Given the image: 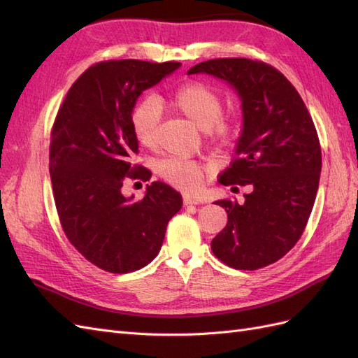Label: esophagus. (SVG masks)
Segmentation results:
<instances>
[{"instance_id": "34e87169", "label": "esophagus", "mask_w": 358, "mask_h": 358, "mask_svg": "<svg viewBox=\"0 0 358 358\" xmlns=\"http://www.w3.org/2000/svg\"><path fill=\"white\" fill-rule=\"evenodd\" d=\"M201 201L199 200V199H196V197H191V196H188V194H185V196H183V204L185 206H192V204H200Z\"/></svg>"}]
</instances>
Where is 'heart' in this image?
Masks as SVG:
<instances>
[{
	"mask_svg": "<svg viewBox=\"0 0 358 358\" xmlns=\"http://www.w3.org/2000/svg\"><path fill=\"white\" fill-rule=\"evenodd\" d=\"M173 106L196 124L201 131L212 133L216 138L227 140L233 134V125L221 121L222 95L213 86L204 82H188L173 94ZM161 121V104L157 99L140 101L131 113V128L137 142L143 146H154ZM158 175L170 185L194 191L200 187L203 179L201 167L194 161L182 158H169L161 161Z\"/></svg>",
	"mask_w": 358,
	"mask_h": 358,
	"instance_id": "b5f03b06",
	"label": "heart"
}]
</instances>
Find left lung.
Here are the masks:
<instances>
[{
  "label": "left lung",
  "mask_w": 358,
  "mask_h": 358,
  "mask_svg": "<svg viewBox=\"0 0 358 358\" xmlns=\"http://www.w3.org/2000/svg\"><path fill=\"white\" fill-rule=\"evenodd\" d=\"M188 74H209L230 85L242 103L236 157L220 176L222 185H251L239 204L225 208V229L210 246L222 263L257 270L282 258L308 224L320 185L321 148L315 125L282 73L248 58L197 64Z\"/></svg>",
  "instance_id": "8db88e82"
}]
</instances>
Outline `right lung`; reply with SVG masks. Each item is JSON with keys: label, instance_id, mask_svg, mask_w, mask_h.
Returning <instances> with one entry per match:
<instances>
[{"label": "right lung", "instance_id": "1", "mask_svg": "<svg viewBox=\"0 0 358 358\" xmlns=\"http://www.w3.org/2000/svg\"><path fill=\"white\" fill-rule=\"evenodd\" d=\"M180 62L119 59L95 64L73 83L52 131L49 171L64 233L106 272L128 273L158 255L182 196L164 182L145 197H125V178L148 180L133 164L138 142L131 113L143 91L175 73Z\"/></svg>", "mask_w": 358, "mask_h": 358}]
</instances>
